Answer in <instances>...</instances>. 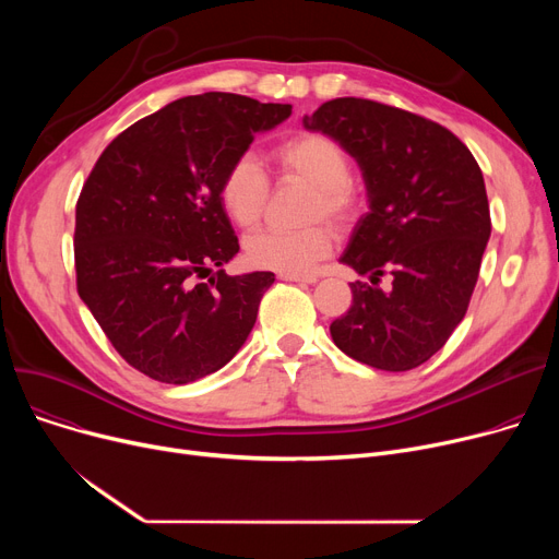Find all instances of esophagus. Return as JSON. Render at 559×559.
I'll use <instances>...</instances> for the list:
<instances>
[{
	"instance_id": "34e87169",
	"label": "esophagus",
	"mask_w": 559,
	"mask_h": 559,
	"mask_svg": "<svg viewBox=\"0 0 559 559\" xmlns=\"http://www.w3.org/2000/svg\"><path fill=\"white\" fill-rule=\"evenodd\" d=\"M278 278L289 283H317V276H299V274H278Z\"/></svg>"
}]
</instances>
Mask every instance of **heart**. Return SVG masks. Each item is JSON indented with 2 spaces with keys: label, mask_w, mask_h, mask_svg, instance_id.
Returning a JSON list of instances; mask_svg holds the SVG:
<instances>
[{
  "label": "heart",
  "mask_w": 559,
  "mask_h": 559,
  "mask_svg": "<svg viewBox=\"0 0 559 559\" xmlns=\"http://www.w3.org/2000/svg\"><path fill=\"white\" fill-rule=\"evenodd\" d=\"M274 158L285 174L310 183L317 192L310 217L346 219L356 211V197L348 186L350 158L344 146L326 135L304 131L283 140ZM267 197V174L253 154L235 158L219 181V203L226 217L240 228H251L262 213ZM333 249V230L329 226H310L304 230H258L245 240V258L255 270L278 274H308L314 264Z\"/></svg>",
  "instance_id": "1"
}]
</instances>
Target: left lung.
Masks as SVG:
<instances>
[{"mask_svg": "<svg viewBox=\"0 0 559 559\" xmlns=\"http://www.w3.org/2000/svg\"><path fill=\"white\" fill-rule=\"evenodd\" d=\"M354 156L369 213L340 262L369 283H350L354 304L331 324L348 358L383 371L430 360L462 321L491 233L483 171L442 124L371 99L340 97L304 117ZM385 271L390 290L374 285Z\"/></svg>", "mask_w": 559, "mask_h": 559, "instance_id": "1", "label": "left lung"}]
</instances>
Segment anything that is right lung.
<instances>
[{
	"label": "right lung",
	"mask_w": 559,
	"mask_h": 559,
	"mask_svg": "<svg viewBox=\"0 0 559 559\" xmlns=\"http://www.w3.org/2000/svg\"><path fill=\"white\" fill-rule=\"evenodd\" d=\"M289 115V104L230 93L176 99L117 135L87 176L74 228L79 297L144 376L186 385L247 342L274 274L222 270L240 245L219 181L255 133Z\"/></svg>",
	"instance_id": "1"
}]
</instances>
